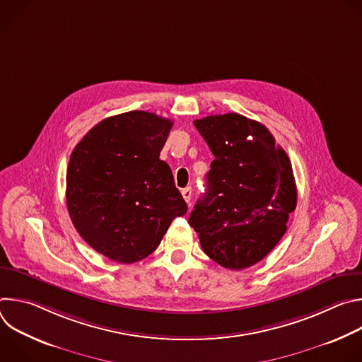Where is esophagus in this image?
<instances>
[{"label": "esophagus", "instance_id": "34e87169", "mask_svg": "<svg viewBox=\"0 0 362 362\" xmlns=\"http://www.w3.org/2000/svg\"><path fill=\"white\" fill-rule=\"evenodd\" d=\"M182 196H183V199L186 200V203H190V200H192V187L183 189V190H182Z\"/></svg>", "mask_w": 362, "mask_h": 362}]
</instances>
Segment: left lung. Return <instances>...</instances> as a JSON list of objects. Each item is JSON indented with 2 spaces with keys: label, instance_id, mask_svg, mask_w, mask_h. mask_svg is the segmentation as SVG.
Wrapping results in <instances>:
<instances>
[{
  "label": "left lung",
  "instance_id": "obj_1",
  "mask_svg": "<svg viewBox=\"0 0 362 362\" xmlns=\"http://www.w3.org/2000/svg\"><path fill=\"white\" fill-rule=\"evenodd\" d=\"M193 124L215 160L189 225L216 264L233 271L249 268L276 246L296 208L289 158L264 124L238 113Z\"/></svg>",
  "mask_w": 362,
  "mask_h": 362
}]
</instances>
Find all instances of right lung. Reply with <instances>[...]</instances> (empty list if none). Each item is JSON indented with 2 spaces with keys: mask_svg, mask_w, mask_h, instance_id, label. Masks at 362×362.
I'll list each match as a JSON object with an SVG mask.
<instances>
[{
  "mask_svg": "<svg viewBox=\"0 0 362 362\" xmlns=\"http://www.w3.org/2000/svg\"><path fill=\"white\" fill-rule=\"evenodd\" d=\"M173 122L127 112L95 124L74 147L67 168V209L80 236L120 264L156 249L187 204L160 160Z\"/></svg>",
  "mask_w": 362,
  "mask_h": 362,
  "instance_id": "right-lung-1",
  "label": "right lung"
}]
</instances>
